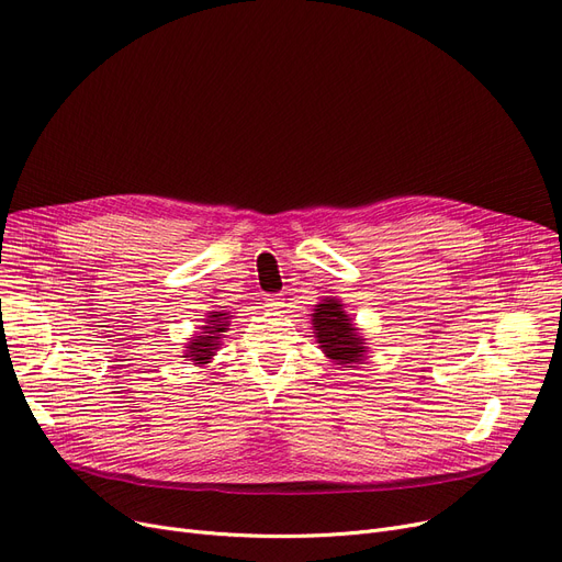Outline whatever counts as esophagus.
Here are the masks:
<instances>
[{
  "instance_id": "34e87169",
  "label": "esophagus",
  "mask_w": 562,
  "mask_h": 562,
  "mask_svg": "<svg viewBox=\"0 0 562 562\" xmlns=\"http://www.w3.org/2000/svg\"><path fill=\"white\" fill-rule=\"evenodd\" d=\"M284 301H286V299L282 296V293H271V296L266 299V307L273 310V312H280V310L286 305Z\"/></svg>"
}]
</instances>
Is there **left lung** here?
Here are the masks:
<instances>
[{"instance_id": "left-lung-1", "label": "left lung", "mask_w": 562, "mask_h": 562, "mask_svg": "<svg viewBox=\"0 0 562 562\" xmlns=\"http://www.w3.org/2000/svg\"><path fill=\"white\" fill-rule=\"evenodd\" d=\"M312 328L318 348L326 352V358L341 367H358L369 358V346L360 328L346 314L339 299H323L314 305Z\"/></svg>"}]
</instances>
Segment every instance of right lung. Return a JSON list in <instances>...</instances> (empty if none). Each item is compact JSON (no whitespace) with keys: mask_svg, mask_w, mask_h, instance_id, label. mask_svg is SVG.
<instances>
[{"mask_svg":"<svg viewBox=\"0 0 562 562\" xmlns=\"http://www.w3.org/2000/svg\"><path fill=\"white\" fill-rule=\"evenodd\" d=\"M202 323L204 326H200V333H195L184 344V356H182L198 367H204L214 360L216 350L223 344V335L229 330V312H225V310L206 312Z\"/></svg>","mask_w":562,"mask_h":562,"instance_id":"1","label":"right lung"}]
</instances>
